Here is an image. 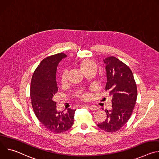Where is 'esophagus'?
Segmentation results:
<instances>
[{
	"label": "esophagus",
	"instance_id": "34e87169",
	"mask_svg": "<svg viewBox=\"0 0 159 159\" xmlns=\"http://www.w3.org/2000/svg\"><path fill=\"white\" fill-rule=\"evenodd\" d=\"M89 107L90 110H93V111H94V110H97L98 109V107L96 105H90V106H89Z\"/></svg>",
	"mask_w": 159,
	"mask_h": 159
}]
</instances>
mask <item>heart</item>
Masks as SVG:
<instances>
[{
	"instance_id": "obj_1",
	"label": "heart",
	"mask_w": 159,
	"mask_h": 159,
	"mask_svg": "<svg viewBox=\"0 0 159 159\" xmlns=\"http://www.w3.org/2000/svg\"><path fill=\"white\" fill-rule=\"evenodd\" d=\"M76 66L80 69V70L84 74H86L89 72H95L96 70V64L95 62L89 59H84L76 63ZM61 82L62 84H65L67 82V74L66 72H63L61 76ZM81 98L84 99H87V96L83 95Z\"/></svg>"
}]
</instances>
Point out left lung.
<instances>
[{
  "label": "left lung",
  "instance_id": "8db88e82",
  "mask_svg": "<svg viewBox=\"0 0 159 159\" xmlns=\"http://www.w3.org/2000/svg\"><path fill=\"white\" fill-rule=\"evenodd\" d=\"M107 83L106 91L112 96V109H105L106 120L98 126L107 132L118 131L129 120L137 98V87L131 69L115 57L104 59Z\"/></svg>",
  "mask_w": 159,
  "mask_h": 159
}]
</instances>
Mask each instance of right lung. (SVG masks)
<instances>
[{
	"instance_id": "1",
	"label": "right lung",
	"mask_w": 159,
	"mask_h": 159,
	"mask_svg": "<svg viewBox=\"0 0 159 159\" xmlns=\"http://www.w3.org/2000/svg\"><path fill=\"white\" fill-rule=\"evenodd\" d=\"M66 57L60 53L43 59L34 70L31 82L30 96L34 114L45 128L55 133L65 132L72 127L75 111L69 108L66 113L58 112L56 102L52 100L58 91L57 66Z\"/></svg>"
}]
</instances>
